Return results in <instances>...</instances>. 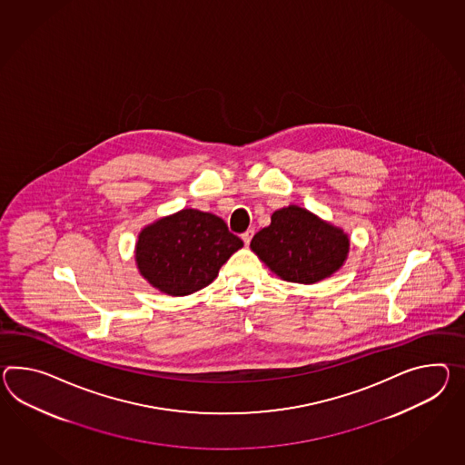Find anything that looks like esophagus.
Here are the masks:
<instances>
[{"instance_id": "1", "label": "esophagus", "mask_w": 465, "mask_h": 465, "mask_svg": "<svg viewBox=\"0 0 465 465\" xmlns=\"http://www.w3.org/2000/svg\"><path fill=\"white\" fill-rule=\"evenodd\" d=\"M252 237H253V230H252V228L247 230L245 233H242V240H243V243H245V245H250V240H252Z\"/></svg>"}]
</instances>
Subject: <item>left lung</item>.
<instances>
[{
  "label": "left lung",
  "instance_id": "obj_1",
  "mask_svg": "<svg viewBox=\"0 0 465 465\" xmlns=\"http://www.w3.org/2000/svg\"><path fill=\"white\" fill-rule=\"evenodd\" d=\"M250 249L283 281L316 283L342 267L350 238L306 208L289 204L273 212L271 225L253 235Z\"/></svg>",
  "mask_w": 465,
  "mask_h": 465
}]
</instances>
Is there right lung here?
Instances as JSON below:
<instances>
[{"instance_id": "right-lung-1", "label": "right lung", "mask_w": 465, "mask_h": 465, "mask_svg": "<svg viewBox=\"0 0 465 465\" xmlns=\"http://www.w3.org/2000/svg\"><path fill=\"white\" fill-rule=\"evenodd\" d=\"M243 247L213 213L184 208L137 235L139 273L168 295H188L213 282L220 267Z\"/></svg>"}]
</instances>
